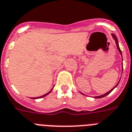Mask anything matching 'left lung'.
<instances>
[{
	"label": "left lung",
	"mask_w": 132,
	"mask_h": 132,
	"mask_svg": "<svg viewBox=\"0 0 132 132\" xmlns=\"http://www.w3.org/2000/svg\"><path fill=\"white\" fill-rule=\"evenodd\" d=\"M112 37H113L114 39L115 42H116V47H117V48H118V51L120 52V54H121V55H122V52H121V50H120V48L119 45H118V39H117V37H116V35H114V34H112ZM122 70H123V66H122ZM119 82H120V81H118V84H116V85H115V87H114L113 88H112V89H111V90H110V91H109V92L106 93H105V94H103V95H100V96H96V97H95V98H103V97H105V96H106V95H109V93H110L112 92V90H113L114 89L115 87H116L118 85V84H119ZM81 93V94H83L82 93ZM83 95H84V94H83Z\"/></svg>",
	"instance_id": "obj_1"
}]
</instances>
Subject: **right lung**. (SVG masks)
Listing matches in <instances>:
<instances>
[{
	"label": "right lung",
	"instance_id": "obj_1",
	"mask_svg": "<svg viewBox=\"0 0 132 132\" xmlns=\"http://www.w3.org/2000/svg\"><path fill=\"white\" fill-rule=\"evenodd\" d=\"M53 89H51V91H52V90H53ZM51 91H49V92H48V93H46V94H45V95H43V96H41V97H33V98H33V99H36V98H42V97H45L46 95H48V94H49L51 92Z\"/></svg>",
	"mask_w": 132,
	"mask_h": 132
}]
</instances>
